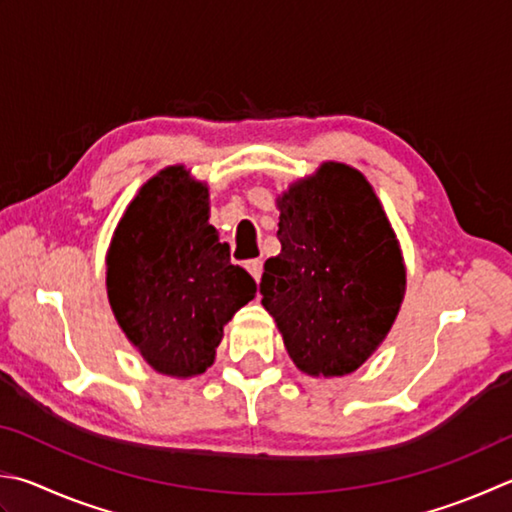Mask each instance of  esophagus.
Returning a JSON list of instances; mask_svg holds the SVG:
<instances>
[{
	"label": "esophagus",
	"instance_id": "34e87169",
	"mask_svg": "<svg viewBox=\"0 0 512 512\" xmlns=\"http://www.w3.org/2000/svg\"><path fill=\"white\" fill-rule=\"evenodd\" d=\"M247 269H249V274L254 276V281L258 283V281H260V276H263V260H258V258L249 260V263H247Z\"/></svg>",
	"mask_w": 512,
	"mask_h": 512
}]
</instances>
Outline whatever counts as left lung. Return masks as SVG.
<instances>
[{
  "label": "left lung",
  "mask_w": 512,
  "mask_h": 512,
  "mask_svg": "<svg viewBox=\"0 0 512 512\" xmlns=\"http://www.w3.org/2000/svg\"><path fill=\"white\" fill-rule=\"evenodd\" d=\"M281 254L260 294L289 356L312 376H343L388 336L406 292V265L370 182L325 162L276 200Z\"/></svg>",
  "instance_id": "obj_1"
}]
</instances>
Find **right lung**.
Listing matches in <instances>:
<instances>
[{
	"label": "right lung",
	"mask_w": 512,
	"mask_h": 512,
	"mask_svg": "<svg viewBox=\"0 0 512 512\" xmlns=\"http://www.w3.org/2000/svg\"><path fill=\"white\" fill-rule=\"evenodd\" d=\"M106 292L122 332L153 370L196 376L216 359L223 327L256 296L209 225V189L185 167L144 185L115 227Z\"/></svg>",
	"instance_id": "obj_1"
}]
</instances>
